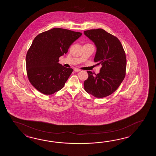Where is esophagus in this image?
<instances>
[{
    "label": "esophagus",
    "mask_w": 156,
    "mask_h": 156,
    "mask_svg": "<svg viewBox=\"0 0 156 156\" xmlns=\"http://www.w3.org/2000/svg\"><path fill=\"white\" fill-rule=\"evenodd\" d=\"M73 70H74V71H75V72H79V71H81V70H80V69H77V68H75V69H73Z\"/></svg>",
    "instance_id": "obj_1"
}]
</instances>
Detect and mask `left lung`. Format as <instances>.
I'll use <instances>...</instances> for the list:
<instances>
[{
    "label": "left lung",
    "mask_w": 156,
    "mask_h": 156,
    "mask_svg": "<svg viewBox=\"0 0 156 156\" xmlns=\"http://www.w3.org/2000/svg\"><path fill=\"white\" fill-rule=\"evenodd\" d=\"M84 34L96 46L94 62L102 65L97 75L87 71L89 77L83 83L84 89L98 98L109 96L116 91L126 76L125 51L118 38L103 29L85 30Z\"/></svg>",
    "instance_id": "left-lung-1"
}]
</instances>
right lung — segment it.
<instances>
[{"label": "right lung", "instance_id": "right-lung-1", "mask_svg": "<svg viewBox=\"0 0 156 156\" xmlns=\"http://www.w3.org/2000/svg\"><path fill=\"white\" fill-rule=\"evenodd\" d=\"M80 32L55 28L40 33L33 40L26 55L27 76L30 83L44 95L62 89L73 71L58 63Z\"/></svg>", "mask_w": 156, "mask_h": 156}]
</instances>
